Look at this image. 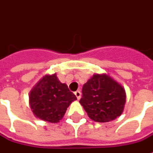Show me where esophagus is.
I'll list each match as a JSON object with an SVG mask.
<instances>
[{
	"label": "esophagus",
	"mask_w": 153,
	"mask_h": 153,
	"mask_svg": "<svg viewBox=\"0 0 153 153\" xmlns=\"http://www.w3.org/2000/svg\"><path fill=\"white\" fill-rule=\"evenodd\" d=\"M74 94H75V96H76V98L78 100H79L80 98H81V92L79 91V90H78V91L74 92Z\"/></svg>",
	"instance_id": "esophagus-1"
}]
</instances>
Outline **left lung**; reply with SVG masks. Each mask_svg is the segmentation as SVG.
<instances>
[{"label": "left lung", "mask_w": 153, "mask_h": 153, "mask_svg": "<svg viewBox=\"0 0 153 153\" xmlns=\"http://www.w3.org/2000/svg\"><path fill=\"white\" fill-rule=\"evenodd\" d=\"M82 93L80 104L93 121H113L123 112L125 89L107 74H94L84 84Z\"/></svg>", "instance_id": "left-lung-1"}]
</instances>
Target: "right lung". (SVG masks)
Returning <instances> with one entry per match:
<instances>
[{
  "instance_id": "right-lung-1",
  "label": "right lung",
  "mask_w": 153,
  "mask_h": 153,
  "mask_svg": "<svg viewBox=\"0 0 153 153\" xmlns=\"http://www.w3.org/2000/svg\"><path fill=\"white\" fill-rule=\"evenodd\" d=\"M77 98L69 91L66 84H62L56 74H46L33 87L29 96L30 106L39 119L51 123H58L65 114L67 108Z\"/></svg>"
}]
</instances>
